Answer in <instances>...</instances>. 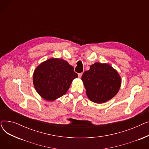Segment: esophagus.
<instances>
[{
	"instance_id": "esophagus-1",
	"label": "esophagus",
	"mask_w": 149,
	"mask_h": 149,
	"mask_svg": "<svg viewBox=\"0 0 149 149\" xmlns=\"http://www.w3.org/2000/svg\"><path fill=\"white\" fill-rule=\"evenodd\" d=\"M82 75H83V73H82V72H81V73H79V78H81V77H82Z\"/></svg>"
}]
</instances>
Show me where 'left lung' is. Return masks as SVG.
I'll use <instances>...</instances> for the list:
<instances>
[{
  "instance_id": "1",
  "label": "left lung",
  "mask_w": 149,
  "mask_h": 149,
  "mask_svg": "<svg viewBox=\"0 0 149 149\" xmlns=\"http://www.w3.org/2000/svg\"><path fill=\"white\" fill-rule=\"evenodd\" d=\"M81 80L86 91V95L92 101L105 103L118 93L121 84L120 75L107 63H95L85 71Z\"/></svg>"
}]
</instances>
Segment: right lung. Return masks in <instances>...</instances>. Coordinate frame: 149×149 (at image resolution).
<instances>
[{
    "label": "right lung",
    "instance_id": "1",
    "mask_svg": "<svg viewBox=\"0 0 149 149\" xmlns=\"http://www.w3.org/2000/svg\"><path fill=\"white\" fill-rule=\"evenodd\" d=\"M77 77L78 74L68 61L50 58L36 68L33 74V84L43 99L54 101L65 94Z\"/></svg>",
    "mask_w": 149,
    "mask_h": 149
}]
</instances>
